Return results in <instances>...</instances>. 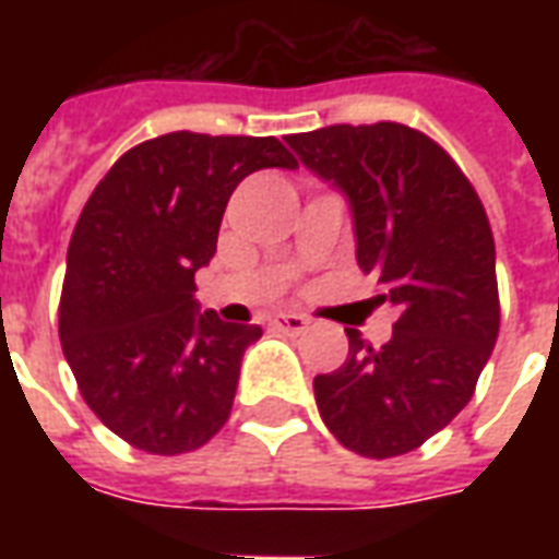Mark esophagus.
<instances>
[{
	"instance_id": "1",
	"label": "esophagus",
	"mask_w": 559,
	"mask_h": 559,
	"mask_svg": "<svg viewBox=\"0 0 559 559\" xmlns=\"http://www.w3.org/2000/svg\"><path fill=\"white\" fill-rule=\"evenodd\" d=\"M272 326L281 329V332H290V335H299L308 329V320L302 314H293V311H278L272 314Z\"/></svg>"
}]
</instances>
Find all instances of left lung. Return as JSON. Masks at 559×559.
I'll use <instances>...</instances> for the list:
<instances>
[{
  "label": "left lung",
  "instance_id": "1",
  "mask_svg": "<svg viewBox=\"0 0 559 559\" xmlns=\"http://www.w3.org/2000/svg\"><path fill=\"white\" fill-rule=\"evenodd\" d=\"M287 143L347 197L356 260L377 281L371 302L399 308L377 350L347 329L344 365L314 377L320 416L356 455L413 452L467 407L497 344L488 215L449 152L416 128L329 126Z\"/></svg>",
  "mask_w": 559,
  "mask_h": 559
}]
</instances>
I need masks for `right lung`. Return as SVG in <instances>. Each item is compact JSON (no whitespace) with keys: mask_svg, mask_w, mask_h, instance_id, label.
Here are the masks:
<instances>
[{"mask_svg":"<svg viewBox=\"0 0 559 559\" xmlns=\"http://www.w3.org/2000/svg\"><path fill=\"white\" fill-rule=\"evenodd\" d=\"M266 167H296L281 140L173 131L128 148L80 212L59 341L90 411L143 452H194L230 419L263 329L200 311L194 272L236 185Z\"/></svg>","mask_w":559,"mask_h":559,"instance_id":"1","label":"right lung"}]
</instances>
